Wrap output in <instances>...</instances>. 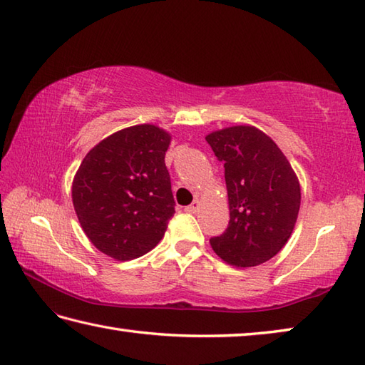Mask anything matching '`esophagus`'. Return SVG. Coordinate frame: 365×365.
<instances>
[{
  "instance_id": "obj_1",
  "label": "esophagus",
  "mask_w": 365,
  "mask_h": 365,
  "mask_svg": "<svg viewBox=\"0 0 365 365\" xmlns=\"http://www.w3.org/2000/svg\"><path fill=\"white\" fill-rule=\"evenodd\" d=\"M199 207H201V202H199L197 199H196V201H192L188 207H185V212H188V213H196V212L199 210Z\"/></svg>"
}]
</instances>
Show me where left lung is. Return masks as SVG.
I'll return each instance as SVG.
<instances>
[{
	"mask_svg": "<svg viewBox=\"0 0 365 365\" xmlns=\"http://www.w3.org/2000/svg\"><path fill=\"white\" fill-rule=\"evenodd\" d=\"M205 140L225 163L230 202L227 230L212 237L210 245L231 266H259L287 245L294 230L301 207L299 178L282 150L258 128H223Z\"/></svg>",
	"mask_w": 365,
	"mask_h": 365,
	"instance_id": "8db88e82",
	"label": "left lung"
}]
</instances>
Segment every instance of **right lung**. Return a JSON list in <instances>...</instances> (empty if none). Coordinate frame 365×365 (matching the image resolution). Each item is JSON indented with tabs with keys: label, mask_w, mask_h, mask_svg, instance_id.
Instances as JSON below:
<instances>
[{
	"label": "right lung",
	"mask_w": 365,
	"mask_h": 365,
	"mask_svg": "<svg viewBox=\"0 0 365 365\" xmlns=\"http://www.w3.org/2000/svg\"><path fill=\"white\" fill-rule=\"evenodd\" d=\"M170 134L135 125L93 147L73 180V204L85 235L99 252L130 261L158 245L174 217L164 156Z\"/></svg>",
	"instance_id": "right-lung-1"
}]
</instances>
